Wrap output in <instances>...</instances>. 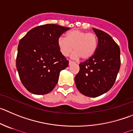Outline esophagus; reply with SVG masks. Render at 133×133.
I'll return each mask as SVG.
<instances>
[{
	"instance_id": "34e87169",
	"label": "esophagus",
	"mask_w": 133,
	"mask_h": 133,
	"mask_svg": "<svg viewBox=\"0 0 133 133\" xmlns=\"http://www.w3.org/2000/svg\"><path fill=\"white\" fill-rule=\"evenodd\" d=\"M75 64V62H71V61H69V65H72V64Z\"/></svg>"
}]
</instances>
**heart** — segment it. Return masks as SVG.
<instances>
[{
  "label": "heart",
  "instance_id": "b5f03b06",
  "mask_svg": "<svg viewBox=\"0 0 133 133\" xmlns=\"http://www.w3.org/2000/svg\"><path fill=\"white\" fill-rule=\"evenodd\" d=\"M58 45L64 56H69L74 49L75 52L71 55L73 59L81 58L83 59H88L96 52L98 39L93 33L73 30L67 33L65 38L64 37L58 38Z\"/></svg>",
  "mask_w": 133,
  "mask_h": 133
}]
</instances>
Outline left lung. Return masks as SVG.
<instances>
[{"label": "left lung", "mask_w": 133, "mask_h": 133, "mask_svg": "<svg viewBox=\"0 0 133 133\" xmlns=\"http://www.w3.org/2000/svg\"><path fill=\"white\" fill-rule=\"evenodd\" d=\"M98 39L95 54L79 64L75 77V85L81 93L96 97L113 87L121 65L120 48L108 34L93 28Z\"/></svg>", "instance_id": "1"}]
</instances>
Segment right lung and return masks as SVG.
Wrapping results in <instances>:
<instances>
[{"label":"right lung","instance_id":"1","mask_svg":"<svg viewBox=\"0 0 133 133\" xmlns=\"http://www.w3.org/2000/svg\"><path fill=\"white\" fill-rule=\"evenodd\" d=\"M69 29L48 24L32 28L20 40L16 68L21 82L29 92L45 95L56 85L60 71L69 65L60 52L58 40Z\"/></svg>","mask_w":133,"mask_h":133}]
</instances>
